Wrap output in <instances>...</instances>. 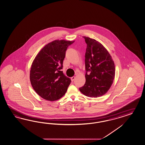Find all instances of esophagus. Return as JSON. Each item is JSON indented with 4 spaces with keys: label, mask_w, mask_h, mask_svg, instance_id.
<instances>
[{
    "label": "esophagus",
    "mask_w": 145,
    "mask_h": 145,
    "mask_svg": "<svg viewBox=\"0 0 145 145\" xmlns=\"http://www.w3.org/2000/svg\"><path fill=\"white\" fill-rule=\"evenodd\" d=\"M74 79H75V77H74V76H73V77H72L71 78V81H72V82H74Z\"/></svg>",
    "instance_id": "obj_1"
}]
</instances>
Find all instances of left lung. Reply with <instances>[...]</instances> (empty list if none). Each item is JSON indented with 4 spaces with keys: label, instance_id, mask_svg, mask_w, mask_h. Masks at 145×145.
<instances>
[{
    "label": "left lung",
    "instance_id": "8db88e82",
    "mask_svg": "<svg viewBox=\"0 0 145 145\" xmlns=\"http://www.w3.org/2000/svg\"><path fill=\"white\" fill-rule=\"evenodd\" d=\"M87 44L85 53L86 82L79 90L84 95L96 98L107 93L115 76L112 56L99 42L83 37Z\"/></svg>",
    "mask_w": 145,
    "mask_h": 145
}]
</instances>
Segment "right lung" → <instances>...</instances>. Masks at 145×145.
<instances>
[{
	"label": "right lung",
	"mask_w": 145,
	"mask_h": 145,
	"mask_svg": "<svg viewBox=\"0 0 145 145\" xmlns=\"http://www.w3.org/2000/svg\"><path fill=\"white\" fill-rule=\"evenodd\" d=\"M74 41H52L41 49L33 60L30 80L34 90L41 98L55 101L66 93L71 80L61 69L67 48Z\"/></svg>",
	"instance_id": "1"
}]
</instances>
